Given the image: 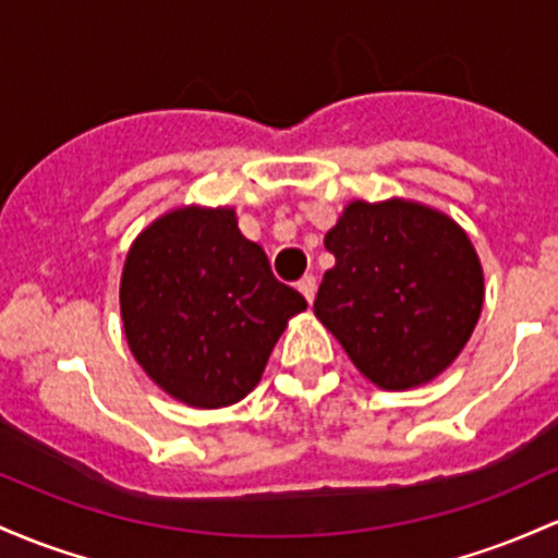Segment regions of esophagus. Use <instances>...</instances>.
I'll use <instances>...</instances> for the list:
<instances>
[{"mask_svg": "<svg viewBox=\"0 0 558 558\" xmlns=\"http://www.w3.org/2000/svg\"><path fill=\"white\" fill-rule=\"evenodd\" d=\"M299 291L304 293V299H307V302H312V299H315V293H317L315 275H304V278L299 280Z\"/></svg>", "mask_w": 558, "mask_h": 558, "instance_id": "obj_1", "label": "esophagus"}]
</instances>
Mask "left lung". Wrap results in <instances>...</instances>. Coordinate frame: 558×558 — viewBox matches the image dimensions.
I'll list each match as a JSON object with an SVG mask.
<instances>
[{
  "label": "left lung",
  "mask_w": 558,
  "mask_h": 558,
  "mask_svg": "<svg viewBox=\"0 0 558 558\" xmlns=\"http://www.w3.org/2000/svg\"><path fill=\"white\" fill-rule=\"evenodd\" d=\"M317 320L381 389H413L461 354L485 299L480 256L448 214L413 201H352L326 232Z\"/></svg>",
  "instance_id": "8db88e82"
}]
</instances>
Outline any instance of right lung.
Listing matches in <instances>:
<instances>
[{
    "instance_id": "1",
    "label": "right lung",
    "mask_w": 558,
    "mask_h": 558,
    "mask_svg": "<svg viewBox=\"0 0 558 558\" xmlns=\"http://www.w3.org/2000/svg\"><path fill=\"white\" fill-rule=\"evenodd\" d=\"M121 320L143 371L190 408H225L259 384L289 317L307 310L280 283L235 211L182 206L132 243Z\"/></svg>"
}]
</instances>
